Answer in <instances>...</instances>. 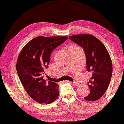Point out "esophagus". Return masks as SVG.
Listing matches in <instances>:
<instances>
[{
	"label": "esophagus",
	"instance_id": "1",
	"mask_svg": "<svg viewBox=\"0 0 124 124\" xmlns=\"http://www.w3.org/2000/svg\"><path fill=\"white\" fill-rule=\"evenodd\" d=\"M72 83H73L74 85L76 86H77L79 85V83H78L77 82H72Z\"/></svg>",
	"mask_w": 124,
	"mask_h": 124
}]
</instances>
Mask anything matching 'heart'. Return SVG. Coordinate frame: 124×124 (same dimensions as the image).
<instances>
[{
    "label": "heart",
    "mask_w": 124,
    "mask_h": 124,
    "mask_svg": "<svg viewBox=\"0 0 124 124\" xmlns=\"http://www.w3.org/2000/svg\"><path fill=\"white\" fill-rule=\"evenodd\" d=\"M76 47H78L75 46V45H70L69 46V49H71V48H76Z\"/></svg>",
    "instance_id": "1"
}]
</instances>
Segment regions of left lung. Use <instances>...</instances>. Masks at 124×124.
<instances>
[{
	"label": "left lung",
	"mask_w": 124,
	"mask_h": 124,
	"mask_svg": "<svg viewBox=\"0 0 124 124\" xmlns=\"http://www.w3.org/2000/svg\"><path fill=\"white\" fill-rule=\"evenodd\" d=\"M69 38L83 48L86 57V69L92 74L87 84L90 93L85 100H98L106 92L112 78L113 67L109 53L102 42L92 35H74Z\"/></svg>",
	"instance_id": "left-lung-1"
}]
</instances>
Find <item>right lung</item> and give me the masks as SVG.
I'll list each match as a JSON object with an SVG mask.
<instances>
[{
  "label": "right lung",
  "instance_id": "right-lung-1",
  "mask_svg": "<svg viewBox=\"0 0 124 124\" xmlns=\"http://www.w3.org/2000/svg\"><path fill=\"white\" fill-rule=\"evenodd\" d=\"M67 37H36L27 42L18 56L16 70L24 89L29 95L40 104H50L59 96V85L46 82L42 74L48 68L50 54L67 39Z\"/></svg>",
  "mask_w": 124,
  "mask_h": 124
}]
</instances>
